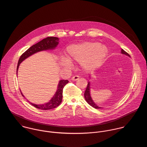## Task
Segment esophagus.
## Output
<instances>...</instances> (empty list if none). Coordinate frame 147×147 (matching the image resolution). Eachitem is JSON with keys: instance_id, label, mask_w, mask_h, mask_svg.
Wrapping results in <instances>:
<instances>
[{"instance_id": "34e87169", "label": "esophagus", "mask_w": 147, "mask_h": 147, "mask_svg": "<svg viewBox=\"0 0 147 147\" xmlns=\"http://www.w3.org/2000/svg\"><path fill=\"white\" fill-rule=\"evenodd\" d=\"M79 76H78V75H75V76H73L72 78V81H76V80H79Z\"/></svg>"}]
</instances>
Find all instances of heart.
<instances>
[{"label": "heart", "instance_id": "obj_1", "mask_svg": "<svg viewBox=\"0 0 147 147\" xmlns=\"http://www.w3.org/2000/svg\"><path fill=\"white\" fill-rule=\"evenodd\" d=\"M108 54L107 47L94 42H83L71 45L66 49V57L62 58L60 64L69 68L71 61L80 63L83 69L91 71L98 67Z\"/></svg>", "mask_w": 147, "mask_h": 147}]
</instances>
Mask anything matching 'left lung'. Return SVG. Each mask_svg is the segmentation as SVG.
Listing matches in <instances>:
<instances>
[{
	"mask_svg": "<svg viewBox=\"0 0 147 147\" xmlns=\"http://www.w3.org/2000/svg\"><path fill=\"white\" fill-rule=\"evenodd\" d=\"M121 53L122 54H124V55H125L129 57H130L129 55L127 53L124 49H121ZM91 76V75L90 76V77ZM90 82H89L88 83V85H87V87L86 88V91L84 92V98L86 100V101L92 107H93L94 108H96V109H100V108H102V107H100L99 106H98V105L94 101V100H92V97L91 96V93H90V91H91V87H90Z\"/></svg>",
	"mask_w": 147,
	"mask_h": 147,
	"instance_id": "left-lung-1",
	"label": "left lung"
}]
</instances>
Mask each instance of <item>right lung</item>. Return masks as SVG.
<instances>
[{
    "instance_id": "right-lung-1",
    "label": "right lung",
    "mask_w": 147,
    "mask_h": 147,
    "mask_svg": "<svg viewBox=\"0 0 147 147\" xmlns=\"http://www.w3.org/2000/svg\"><path fill=\"white\" fill-rule=\"evenodd\" d=\"M59 38L57 37H47L39 42L37 43L36 44L33 45L31 47H30L26 52H24L20 57L18 66H17V69H16V74L18 75V71L19 69V67L20 65V64L25 59L30 57V56L40 52L43 51H47V50H53L55 49V48L57 47V46L59 44ZM68 83V81L67 80H61L59 82L57 90L55 94V95L53 96V97L51 98V99L49 100V102H46L45 104H35L34 103H32L31 102H30L28 100H27L34 107L43 109V110H49L53 108H55L57 107H58L61 102L62 101V98H63V90L64 86ZM21 94L23 97L24 96L23 95L22 91Z\"/></svg>"
}]
</instances>
